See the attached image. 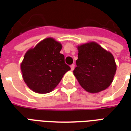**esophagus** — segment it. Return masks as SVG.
<instances>
[{
  "label": "esophagus",
  "instance_id": "34e87169",
  "mask_svg": "<svg viewBox=\"0 0 131 131\" xmlns=\"http://www.w3.org/2000/svg\"><path fill=\"white\" fill-rule=\"evenodd\" d=\"M74 67H75V65H74V64H71V71H73V70H74Z\"/></svg>",
  "mask_w": 131,
  "mask_h": 131
}]
</instances>
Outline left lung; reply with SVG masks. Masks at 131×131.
Instances as JSON below:
<instances>
[{
  "label": "left lung",
  "mask_w": 131,
  "mask_h": 131,
  "mask_svg": "<svg viewBox=\"0 0 131 131\" xmlns=\"http://www.w3.org/2000/svg\"><path fill=\"white\" fill-rule=\"evenodd\" d=\"M78 50L77 67L73 72L80 85L91 93L108 88L116 70L112 54L94 42L79 46Z\"/></svg>",
  "instance_id": "left-lung-1"
}]
</instances>
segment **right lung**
Listing matches in <instances>:
<instances>
[{
    "label": "right lung",
    "instance_id": "1",
    "mask_svg": "<svg viewBox=\"0 0 131 131\" xmlns=\"http://www.w3.org/2000/svg\"><path fill=\"white\" fill-rule=\"evenodd\" d=\"M62 45L48 38L26 52L21 64L24 82L38 93L51 92L71 68L60 53Z\"/></svg>",
    "mask_w": 131,
    "mask_h": 131
}]
</instances>
